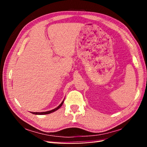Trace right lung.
I'll use <instances>...</instances> for the list:
<instances>
[{
	"instance_id": "right-lung-1",
	"label": "right lung",
	"mask_w": 147,
	"mask_h": 147,
	"mask_svg": "<svg viewBox=\"0 0 147 147\" xmlns=\"http://www.w3.org/2000/svg\"><path fill=\"white\" fill-rule=\"evenodd\" d=\"M63 101H64V100H63V101H62V102H61L60 104H59V105L58 107H57V108H54V109H52V110H51V111H45V112H31V113H32V114H35V115H46V114L51 113L54 112V111L58 110V109L62 106V104H63Z\"/></svg>"
}]
</instances>
